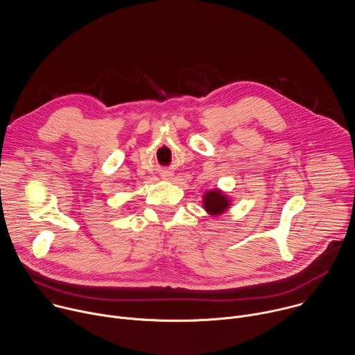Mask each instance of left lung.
Returning <instances> with one entry per match:
<instances>
[{
  "instance_id": "obj_1",
  "label": "left lung",
  "mask_w": 355,
  "mask_h": 355,
  "mask_svg": "<svg viewBox=\"0 0 355 355\" xmlns=\"http://www.w3.org/2000/svg\"><path fill=\"white\" fill-rule=\"evenodd\" d=\"M204 200H202V207H204L205 212L214 218H218L227 212V209L232 207V199L227 196L222 189L214 188L211 191H207L202 195Z\"/></svg>"
}]
</instances>
